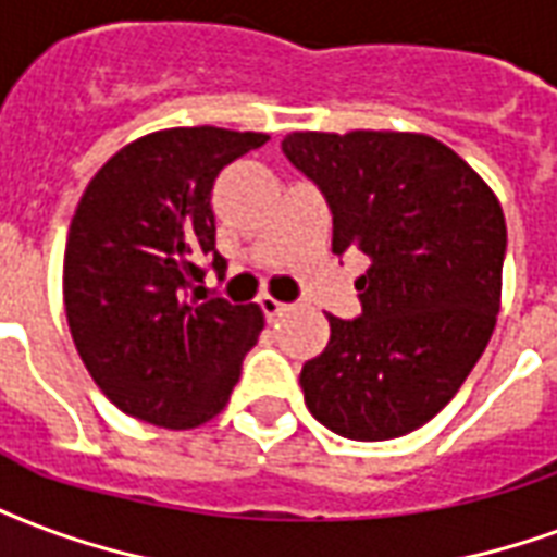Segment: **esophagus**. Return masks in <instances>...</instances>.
Segmentation results:
<instances>
[{
	"instance_id": "obj_1",
	"label": "esophagus",
	"mask_w": 557,
	"mask_h": 557,
	"mask_svg": "<svg viewBox=\"0 0 557 557\" xmlns=\"http://www.w3.org/2000/svg\"><path fill=\"white\" fill-rule=\"evenodd\" d=\"M259 307H262V312H265L268 321H274L277 315H283V312L289 310V307H286L283 300L274 298V295H262V298H259Z\"/></svg>"
}]
</instances>
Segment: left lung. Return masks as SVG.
Wrapping results in <instances>:
<instances>
[{"instance_id":"obj_1","label":"left lung","mask_w":557,"mask_h":557,"mask_svg":"<svg viewBox=\"0 0 557 557\" xmlns=\"http://www.w3.org/2000/svg\"><path fill=\"white\" fill-rule=\"evenodd\" d=\"M289 162L333 212V250L372 259L362 315L331 321L304 362V401L348 440H393L455 398L502 307L505 212L481 176L425 132H289Z\"/></svg>"}]
</instances>
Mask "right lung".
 Instances as JSON below:
<instances>
[{"instance_id": "add662e5", "label": "right lung", "mask_w": 557, "mask_h": 557, "mask_svg": "<svg viewBox=\"0 0 557 557\" xmlns=\"http://www.w3.org/2000/svg\"><path fill=\"white\" fill-rule=\"evenodd\" d=\"M265 132L176 126L135 138L85 188L64 247V310L85 369L111 405L188 431L215 419L265 315L206 300L215 250L212 185Z\"/></svg>"}]
</instances>
